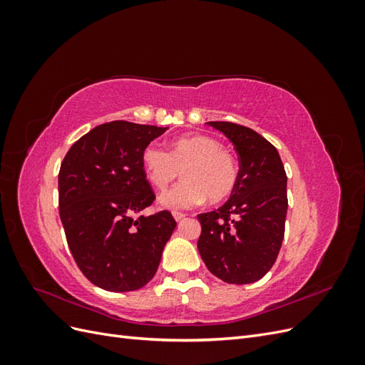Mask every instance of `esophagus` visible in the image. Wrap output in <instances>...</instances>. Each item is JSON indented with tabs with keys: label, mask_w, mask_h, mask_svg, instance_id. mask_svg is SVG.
Masks as SVG:
<instances>
[{
	"label": "esophagus",
	"mask_w": 365,
	"mask_h": 365,
	"mask_svg": "<svg viewBox=\"0 0 365 365\" xmlns=\"http://www.w3.org/2000/svg\"><path fill=\"white\" fill-rule=\"evenodd\" d=\"M173 217H175L176 222H180V220H182L185 217V213H182V212H173Z\"/></svg>",
	"instance_id": "obj_1"
}]
</instances>
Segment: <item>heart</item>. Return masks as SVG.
Returning a JSON list of instances; mask_svg holds the SVG:
<instances>
[{
  "label": "heart",
  "mask_w": 365,
  "mask_h": 365,
  "mask_svg": "<svg viewBox=\"0 0 365 365\" xmlns=\"http://www.w3.org/2000/svg\"><path fill=\"white\" fill-rule=\"evenodd\" d=\"M148 180L157 189H165L182 173L184 181L161 195V205L181 210L220 202L233 193L239 178L235 157L220 143L204 135L181 137L172 143L170 152L150 143L141 153Z\"/></svg>",
  "instance_id": "obj_1"
}]
</instances>
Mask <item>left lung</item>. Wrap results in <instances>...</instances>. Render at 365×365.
<instances>
[{
    "mask_svg": "<svg viewBox=\"0 0 365 365\" xmlns=\"http://www.w3.org/2000/svg\"><path fill=\"white\" fill-rule=\"evenodd\" d=\"M233 143L239 178L230 200L197 215V250L217 279L233 284L260 280L277 259L288 212L286 172L277 149L256 130L231 121H208Z\"/></svg>",
    "mask_w": 365,
    "mask_h": 365,
    "instance_id": "left-lung-1",
    "label": "left lung"
}]
</instances>
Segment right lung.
<instances>
[{"instance_id": "obj_1", "label": "right lung", "mask_w": 365, "mask_h": 365, "mask_svg": "<svg viewBox=\"0 0 365 365\" xmlns=\"http://www.w3.org/2000/svg\"><path fill=\"white\" fill-rule=\"evenodd\" d=\"M168 128L115 120L81 137L59 170V216L77 267L98 288L135 291L155 275L176 227L155 201L141 153Z\"/></svg>"}]
</instances>
